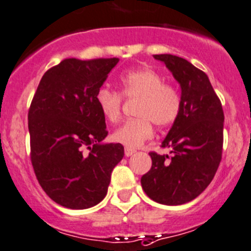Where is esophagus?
Returning a JSON list of instances; mask_svg holds the SVG:
<instances>
[{
	"mask_svg": "<svg viewBox=\"0 0 251 251\" xmlns=\"http://www.w3.org/2000/svg\"><path fill=\"white\" fill-rule=\"evenodd\" d=\"M135 152H136V151L132 150V148H127V147L125 148V155H126V157H131V155H132Z\"/></svg>",
	"mask_w": 251,
	"mask_h": 251,
	"instance_id": "esophagus-1",
	"label": "esophagus"
}]
</instances>
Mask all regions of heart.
Wrapping results in <instances>:
<instances>
[{"instance_id": "obj_1", "label": "heart", "mask_w": 251, "mask_h": 251, "mask_svg": "<svg viewBox=\"0 0 251 251\" xmlns=\"http://www.w3.org/2000/svg\"><path fill=\"white\" fill-rule=\"evenodd\" d=\"M121 94L126 98L140 99L136 109L138 118L126 121L111 135L114 142L127 148H137L153 136V124L159 127L176 120L181 109V98L176 89L164 84L157 72L148 69L133 70L120 78ZM96 103L101 115L111 124L120 120L123 97L109 88H100Z\"/></svg>"}]
</instances>
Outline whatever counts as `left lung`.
<instances>
[{
    "mask_svg": "<svg viewBox=\"0 0 251 251\" xmlns=\"http://www.w3.org/2000/svg\"><path fill=\"white\" fill-rule=\"evenodd\" d=\"M172 72L181 89V109L162 147L151 152L152 168L141 177L145 193L162 205L190 202L210 185L222 158L225 115L207 75L179 56L154 55Z\"/></svg>",
    "mask_w": 251,
    "mask_h": 251,
    "instance_id": "obj_1",
    "label": "left lung"
}]
</instances>
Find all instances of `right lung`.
<instances>
[{
  "label": "right lung",
  "instance_id": "obj_1",
  "mask_svg": "<svg viewBox=\"0 0 251 251\" xmlns=\"http://www.w3.org/2000/svg\"><path fill=\"white\" fill-rule=\"evenodd\" d=\"M119 58H66L41 78L28 114L30 158L49 198L72 210L98 205L111 172L123 159L120 143H103L105 118L96 96Z\"/></svg>",
  "mask_w": 251,
  "mask_h": 251
}]
</instances>
